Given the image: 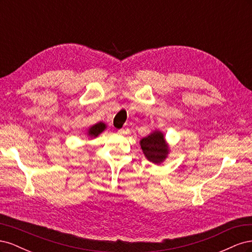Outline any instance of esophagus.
Masks as SVG:
<instances>
[{
  "mask_svg": "<svg viewBox=\"0 0 252 252\" xmlns=\"http://www.w3.org/2000/svg\"><path fill=\"white\" fill-rule=\"evenodd\" d=\"M128 131V129L127 128H122V129H120V130L118 131L119 133H121V134H124V133H126Z\"/></svg>",
  "mask_w": 252,
  "mask_h": 252,
  "instance_id": "34e87169",
  "label": "esophagus"
}]
</instances>
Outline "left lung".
Returning <instances> with one entry per match:
<instances>
[{
    "label": "left lung",
    "instance_id": "left-lung-1",
    "mask_svg": "<svg viewBox=\"0 0 252 252\" xmlns=\"http://www.w3.org/2000/svg\"><path fill=\"white\" fill-rule=\"evenodd\" d=\"M143 154L148 161L159 165L169 155V145L167 144L164 133L159 130H154L140 141Z\"/></svg>",
    "mask_w": 252,
    "mask_h": 252
}]
</instances>
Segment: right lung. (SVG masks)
Segmentation results:
<instances>
[{
  "label": "right lung",
  "mask_w": 252,
  "mask_h": 252,
  "mask_svg": "<svg viewBox=\"0 0 252 252\" xmlns=\"http://www.w3.org/2000/svg\"><path fill=\"white\" fill-rule=\"evenodd\" d=\"M107 128V126H106L105 123H103V122H97L96 124L90 126L88 128V131H87V135L89 139H94L96 138V136L100 135L105 129Z\"/></svg>",
  "instance_id": "add662e5"
}]
</instances>
